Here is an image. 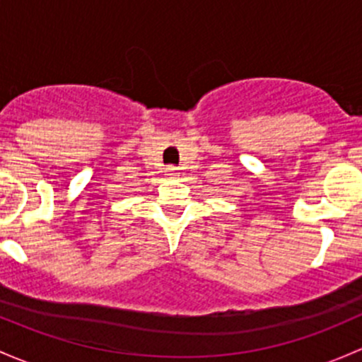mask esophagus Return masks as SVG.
<instances>
[{
  "mask_svg": "<svg viewBox=\"0 0 362 362\" xmlns=\"http://www.w3.org/2000/svg\"><path fill=\"white\" fill-rule=\"evenodd\" d=\"M166 175H168V177H177L178 175V168L177 166H166Z\"/></svg>",
  "mask_w": 362,
  "mask_h": 362,
  "instance_id": "obj_1",
  "label": "esophagus"
}]
</instances>
